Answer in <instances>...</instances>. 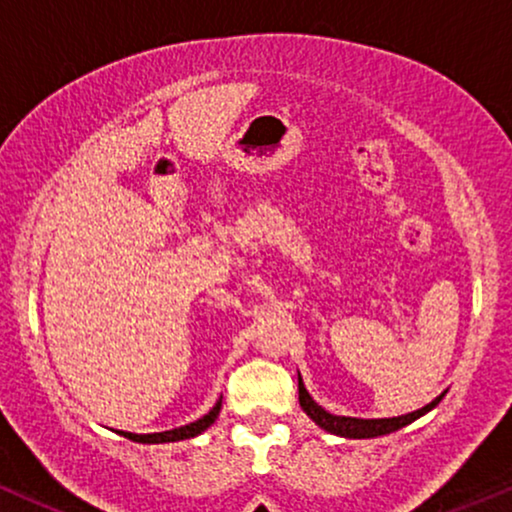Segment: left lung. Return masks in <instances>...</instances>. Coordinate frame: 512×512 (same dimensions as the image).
Listing matches in <instances>:
<instances>
[{
    "label": "left lung",
    "mask_w": 512,
    "mask_h": 512,
    "mask_svg": "<svg viewBox=\"0 0 512 512\" xmlns=\"http://www.w3.org/2000/svg\"><path fill=\"white\" fill-rule=\"evenodd\" d=\"M297 392H300L302 411L307 413V416L312 418L321 430L331 432V435L345 437V439H373V437H383V435H390V432H397L401 428H406V425H411L413 420H418L420 416H425V413L435 409V406L444 399V394H446V390H444L442 394H439V397L432 399L428 406H423V409H418V411L406 413V416H397V418H352V416H335V413L326 411L323 406L316 404V401L312 399V394H309L307 387H304L300 373H297Z\"/></svg>",
    "instance_id": "8db88e82"
}]
</instances>
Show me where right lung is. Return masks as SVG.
Masks as SVG:
<instances>
[{
	"instance_id": "1",
	"label": "right lung",
	"mask_w": 512,
	"mask_h": 512,
	"mask_svg": "<svg viewBox=\"0 0 512 512\" xmlns=\"http://www.w3.org/2000/svg\"><path fill=\"white\" fill-rule=\"evenodd\" d=\"M219 411H222V397L217 399V404L212 406V409L205 413L203 418L193 420L189 425H181V428H174V430H165V432H151V435H137V432H125V430H118L120 437H127L132 439V442H139V444H170V442H181V439H193L198 435H203L205 430L210 428L212 423H215Z\"/></svg>"
}]
</instances>
